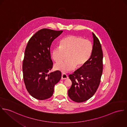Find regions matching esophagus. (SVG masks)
I'll return each mask as SVG.
<instances>
[{
	"instance_id": "obj_1",
	"label": "esophagus",
	"mask_w": 127,
	"mask_h": 127,
	"mask_svg": "<svg viewBox=\"0 0 127 127\" xmlns=\"http://www.w3.org/2000/svg\"><path fill=\"white\" fill-rule=\"evenodd\" d=\"M67 78H68V75H67L66 74L64 73L62 74L61 79L63 80V79H67Z\"/></svg>"
}]
</instances>
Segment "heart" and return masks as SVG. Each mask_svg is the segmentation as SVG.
Listing matches in <instances>:
<instances>
[{"instance_id": "1", "label": "heart", "mask_w": 127, "mask_h": 127, "mask_svg": "<svg viewBox=\"0 0 127 127\" xmlns=\"http://www.w3.org/2000/svg\"><path fill=\"white\" fill-rule=\"evenodd\" d=\"M93 49L92 42L80 36L69 35L64 37L60 40V45L53 48L52 57L57 62L62 59L65 53H68V60L57 62L54 65L55 69L66 72L74 70L76 65H84L91 56Z\"/></svg>"}]
</instances>
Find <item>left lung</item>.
Here are the masks:
<instances>
[{"instance_id":"8db88e82","label":"left lung","mask_w":127,"mask_h":127,"mask_svg":"<svg viewBox=\"0 0 127 127\" xmlns=\"http://www.w3.org/2000/svg\"><path fill=\"white\" fill-rule=\"evenodd\" d=\"M93 49L92 55L84 65L70 74L72 85L68 95L72 100L83 102L92 97L98 88L103 71V52L98 38L92 32Z\"/></svg>"}]
</instances>
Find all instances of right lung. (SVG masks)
Returning <instances> with one entry per match:
<instances>
[{
	"label": "right lung",
	"instance_id": "right-lung-1",
	"mask_svg": "<svg viewBox=\"0 0 127 127\" xmlns=\"http://www.w3.org/2000/svg\"><path fill=\"white\" fill-rule=\"evenodd\" d=\"M62 32L63 31L43 29L29 40L22 70L26 89L34 98L43 100L50 98L55 85L61 78L59 70L48 72L53 65L50 54L52 43Z\"/></svg>",
	"mask_w": 127,
	"mask_h": 127
}]
</instances>
